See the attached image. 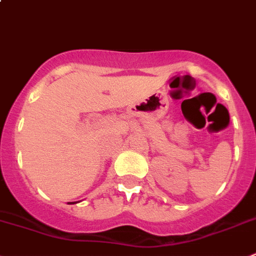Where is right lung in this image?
<instances>
[{
  "mask_svg": "<svg viewBox=\"0 0 256 256\" xmlns=\"http://www.w3.org/2000/svg\"><path fill=\"white\" fill-rule=\"evenodd\" d=\"M74 203H76V202H72V203H70V204H74Z\"/></svg>",
  "mask_w": 256,
  "mask_h": 256,
  "instance_id": "add662e5",
  "label": "right lung"
}]
</instances>
